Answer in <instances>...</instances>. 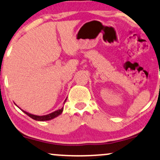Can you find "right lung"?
I'll list each match as a JSON object with an SVG mask.
<instances>
[{"mask_svg": "<svg viewBox=\"0 0 160 160\" xmlns=\"http://www.w3.org/2000/svg\"><path fill=\"white\" fill-rule=\"evenodd\" d=\"M67 99V98H66ZM66 99H65V101H66ZM25 114H27L28 115V116H30V118L34 119V120L36 121H39V122H44V121H49V120H51V119L56 118V117L59 116V115L62 114V112L63 111V107L62 108H61L60 109H58V110L57 111H54L53 112L50 113V114H48V115H32V114H30V113L28 112L24 111V110H22Z\"/></svg>", "mask_w": 160, "mask_h": 160, "instance_id": "right-lung-1", "label": "right lung"}]
</instances>
